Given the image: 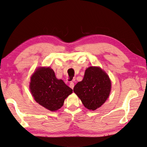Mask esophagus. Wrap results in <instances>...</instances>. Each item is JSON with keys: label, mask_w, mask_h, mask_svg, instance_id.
Returning a JSON list of instances; mask_svg holds the SVG:
<instances>
[{"label": "esophagus", "mask_w": 147, "mask_h": 147, "mask_svg": "<svg viewBox=\"0 0 147 147\" xmlns=\"http://www.w3.org/2000/svg\"><path fill=\"white\" fill-rule=\"evenodd\" d=\"M70 87L71 88V89H73L74 87V82H70Z\"/></svg>", "instance_id": "obj_1"}]
</instances>
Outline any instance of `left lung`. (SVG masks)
<instances>
[{
	"mask_svg": "<svg viewBox=\"0 0 147 147\" xmlns=\"http://www.w3.org/2000/svg\"><path fill=\"white\" fill-rule=\"evenodd\" d=\"M111 88V83L107 74L100 68L90 66L86 70L82 81L75 86L74 91L85 107L94 111L106 102Z\"/></svg>",
	"mask_w": 147,
	"mask_h": 147,
	"instance_id": "1",
	"label": "left lung"
}]
</instances>
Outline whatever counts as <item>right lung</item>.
<instances>
[{"instance_id": "1", "label": "right lung", "mask_w": 147, "mask_h": 147, "mask_svg": "<svg viewBox=\"0 0 147 147\" xmlns=\"http://www.w3.org/2000/svg\"><path fill=\"white\" fill-rule=\"evenodd\" d=\"M29 87L36 102L51 111L60 109L73 91L63 80L56 78L50 67L38 68L30 78Z\"/></svg>"}]
</instances>
